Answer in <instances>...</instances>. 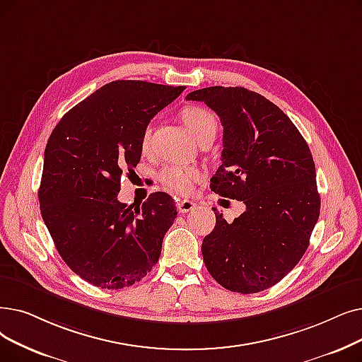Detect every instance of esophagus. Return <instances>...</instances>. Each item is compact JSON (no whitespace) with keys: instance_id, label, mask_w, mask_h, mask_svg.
Segmentation results:
<instances>
[{"instance_id":"esophagus-1","label":"esophagus","mask_w":362,"mask_h":362,"mask_svg":"<svg viewBox=\"0 0 362 362\" xmlns=\"http://www.w3.org/2000/svg\"><path fill=\"white\" fill-rule=\"evenodd\" d=\"M176 206H177L179 213L186 214V213H191L192 210H195L197 204L194 201H189V199H182V201H177Z\"/></svg>"}]
</instances>
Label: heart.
I'll return each instance as SVG.
<instances>
[{
	"mask_svg": "<svg viewBox=\"0 0 362 362\" xmlns=\"http://www.w3.org/2000/svg\"><path fill=\"white\" fill-rule=\"evenodd\" d=\"M180 118L186 129L191 132V134L198 139L202 133H206L210 129H216V119L213 114L207 109L199 107V106H186L182 109ZM152 127H148L144 130L142 134V148L146 149L149 145ZM206 176L199 167L195 165H180V164H171L161 170L160 173V180L170 191L186 195L192 191L195 183L201 182Z\"/></svg>",
	"mask_w": 362,
	"mask_h": 362,
	"instance_id": "1",
	"label": "heart"
}]
</instances>
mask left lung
<instances>
[{
    "label": "left lung",
    "mask_w": 362,
    "mask_h": 362,
    "mask_svg": "<svg viewBox=\"0 0 362 362\" xmlns=\"http://www.w3.org/2000/svg\"><path fill=\"white\" fill-rule=\"evenodd\" d=\"M186 99L206 103L223 125L222 165L211 191L245 204L232 223L216 213V226L201 245L204 263L226 290L263 291L303 257L318 222L321 199L309 146L291 119L256 91L216 86Z\"/></svg>",
    "instance_id": "1"
}]
</instances>
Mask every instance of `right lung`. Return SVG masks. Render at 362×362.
Listing matches in <instances>:
<instances>
[{
	"label": "right lung",
	"instance_id": "add662e5",
	"mask_svg": "<svg viewBox=\"0 0 362 362\" xmlns=\"http://www.w3.org/2000/svg\"><path fill=\"white\" fill-rule=\"evenodd\" d=\"M185 90L146 81H112L62 118L44 151L40 210L60 257L90 284L119 290L158 262L175 201L151 194L142 207L118 201L121 176L142 156L149 121Z\"/></svg>",
	"mask_w": 362,
	"mask_h": 362
}]
</instances>
